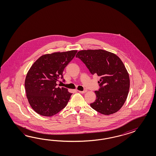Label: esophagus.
<instances>
[{"label":"esophagus","instance_id":"34e87169","mask_svg":"<svg viewBox=\"0 0 156 156\" xmlns=\"http://www.w3.org/2000/svg\"><path fill=\"white\" fill-rule=\"evenodd\" d=\"M80 93H81V94H83V93H85L86 92H87V90H83V91H78Z\"/></svg>","mask_w":156,"mask_h":156}]
</instances>
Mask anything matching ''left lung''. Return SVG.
I'll list each match as a JSON object with an SVG mask.
<instances>
[{
  "mask_svg": "<svg viewBox=\"0 0 156 156\" xmlns=\"http://www.w3.org/2000/svg\"><path fill=\"white\" fill-rule=\"evenodd\" d=\"M76 58L85 64L90 73L100 77L98 91L90 106L104 115L118 112L128 97L130 79L122 62L115 54L104 50H87L77 52Z\"/></svg>",
  "mask_w": 156,
  "mask_h": 156,
  "instance_id": "1",
  "label": "left lung"
}]
</instances>
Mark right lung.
Listing matches in <instances>:
<instances>
[{
  "mask_svg": "<svg viewBox=\"0 0 156 156\" xmlns=\"http://www.w3.org/2000/svg\"><path fill=\"white\" fill-rule=\"evenodd\" d=\"M76 52L71 50L44 54L30 67L24 86L28 102L36 113L51 117L66 107L72 94L65 87H57L56 82L63 78V71Z\"/></svg>",
  "mask_w": 156,
  "mask_h": 156,
  "instance_id": "right-lung-1",
  "label": "right lung"
}]
</instances>
